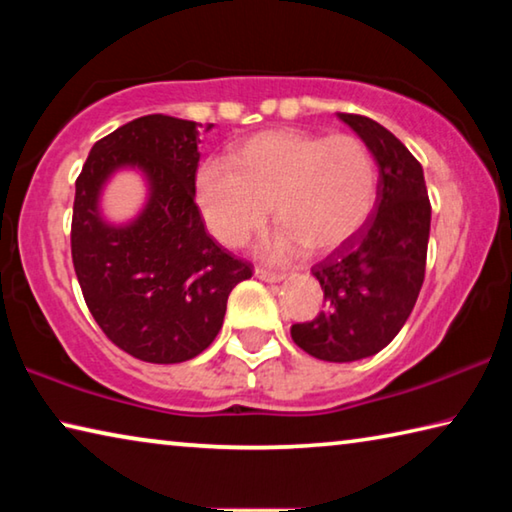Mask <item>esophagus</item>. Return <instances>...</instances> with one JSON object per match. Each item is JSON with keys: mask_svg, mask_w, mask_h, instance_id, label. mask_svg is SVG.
<instances>
[{"mask_svg": "<svg viewBox=\"0 0 512 512\" xmlns=\"http://www.w3.org/2000/svg\"><path fill=\"white\" fill-rule=\"evenodd\" d=\"M255 275L259 277V280H264V282H282L284 280V273L266 271V268H255Z\"/></svg>", "mask_w": 512, "mask_h": 512, "instance_id": "34e87169", "label": "esophagus"}]
</instances>
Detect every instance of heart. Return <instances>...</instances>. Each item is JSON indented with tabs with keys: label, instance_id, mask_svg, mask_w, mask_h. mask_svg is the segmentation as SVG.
<instances>
[{
	"label": "heart",
	"instance_id": "1",
	"mask_svg": "<svg viewBox=\"0 0 512 512\" xmlns=\"http://www.w3.org/2000/svg\"><path fill=\"white\" fill-rule=\"evenodd\" d=\"M196 196L223 246L248 244L273 205L280 230L268 241V257H289L302 246L325 253L366 223L377 201V164L354 135L282 128L250 137L230 160L203 162Z\"/></svg>",
	"mask_w": 512,
	"mask_h": 512
}]
</instances>
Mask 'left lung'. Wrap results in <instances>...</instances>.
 <instances>
[{"label": "left lung", "instance_id": "1", "mask_svg": "<svg viewBox=\"0 0 512 512\" xmlns=\"http://www.w3.org/2000/svg\"><path fill=\"white\" fill-rule=\"evenodd\" d=\"M379 167L377 205L348 246L311 266L325 293L314 320L291 327L298 348L323 361L372 357L404 327L427 266L431 203L420 162L368 117L339 112Z\"/></svg>", "mask_w": 512, "mask_h": 512}]
</instances>
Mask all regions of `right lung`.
<instances>
[{"label":"right lung","mask_w":512,"mask_h":512,"mask_svg":"<svg viewBox=\"0 0 512 512\" xmlns=\"http://www.w3.org/2000/svg\"><path fill=\"white\" fill-rule=\"evenodd\" d=\"M198 142L196 121L146 115L94 144L76 178L72 262L85 305L140 361L201 354L219 334L230 291L253 275L205 232L194 201ZM119 168H140L150 185L145 210L126 226L98 210L102 185Z\"/></svg>","instance_id":"obj_1"}]
</instances>
